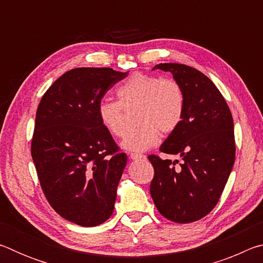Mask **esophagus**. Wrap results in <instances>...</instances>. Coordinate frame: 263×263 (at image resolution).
Returning a JSON list of instances; mask_svg holds the SVG:
<instances>
[{
	"label": "esophagus",
	"instance_id": "obj_1",
	"mask_svg": "<svg viewBox=\"0 0 263 263\" xmlns=\"http://www.w3.org/2000/svg\"><path fill=\"white\" fill-rule=\"evenodd\" d=\"M130 158L132 160H138V159H146V157L144 154H139V153H131Z\"/></svg>",
	"mask_w": 263,
	"mask_h": 263
}]
</instances>
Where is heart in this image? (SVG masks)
Masks as SVG:
<instances>
[{
	"label": "heart",
	"instance_id": "heart-1",
	"mask_svg": "<svg viewBox=\"0 0 263 263\" xmlns=\"http://www.w3.org/2000/svg\"><path fill=\"white\" fill-rule=\"evenodd\" d=\"M118 101L100 102L99 118L106 131L116 137L124 133V109L138 106L136 130L122 141L123 148L142 152L158 144L160 131L164 135L175 131L185 109V95L174 79L135 72L117 89Z\"/></svg>",
	"mask_w": 263,
	"mask_h": 263
}]
</instances>
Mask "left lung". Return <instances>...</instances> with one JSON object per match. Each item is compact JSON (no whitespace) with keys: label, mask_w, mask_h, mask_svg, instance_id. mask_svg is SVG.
Returning a JSON list of instances; mask_svg holds the SVG:
<instances>
[{"label":"left lung","mask_w":263,"mask_h":263,"mask_svg":"<svg viewBox=\"0 0 263 263\" xmlns=\"http://www.w3.org/2000/svg\"><path fill=\"white\" fill-rule=\"evenodd\" d=\"M183 88L185 109L181 124L160 147L179 155L172 160L148 155L154 168L149 191L167 219L186 224L202 219L220 198L235 159L233 118L221 92L206 75L182 64H159Z\"/></svg>","instance_id":"left-lung-1"}]
</instances>
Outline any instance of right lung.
<instances>
[{
    "label": "right lung",
    "mask_w": 263,
    "mask_h": 263,
    "mask_svg": "<svg viewBox=\"0 0 263 263\" xmlns=\"http://www.w3.org/2000/svg\"><path fill=\"white\" fill-rule=\"evenodd\" d=\"M127 73L80 67L42 97L31 140L35 171L50 205L84 228L108 220L127 161L99 118L100 102Z\"/></svg>",
    "instance_id": "1"
}]
</instances>
